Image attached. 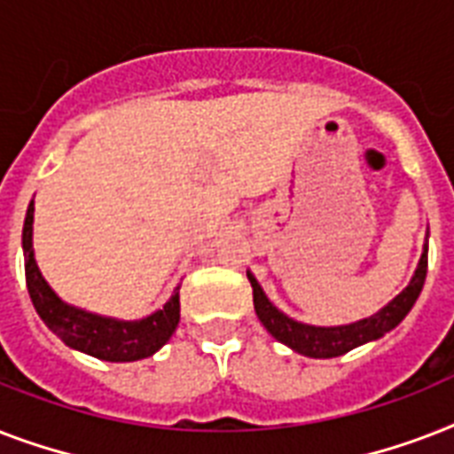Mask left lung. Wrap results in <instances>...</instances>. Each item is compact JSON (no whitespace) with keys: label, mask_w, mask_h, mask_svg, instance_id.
<instances>
[{"label":"left lung","mask_w":454,"mask_h":454,"mask_svg":"<svg viewBox=\"0 0 454 454\" xmlns=\"http://www.w3.org/2000/svg\"><path fill=\"white\" fill-rule=\"evenodd\" d=\"M429 247H424V254L419 259V266L415 270V278L410 280L405 290L394 299V301L384 306L380 313L358 320L353 325H341V327H313V325H303L292 320L285 313L273 306L266 299L262 285L256 283L254 276L247 273L249 283H252V292H254V309L256 316L262 320L266 330L283 341L285 346H290L292 351L309 356V358H337L344 356L356 346L372 341V339L384 337L388 330H394L395 325L401 323L403 317L408 316L410 309L415 306L417 297L424 287V278H427V266H429V256H427Z\"/></svg>","instance_id":"1"}]
</instances>
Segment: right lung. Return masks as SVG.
<instances>
[{"label":"right lung","mask_w":454,"mask_h":454,"mask_svg":"<svg viewBox=\"0 0 454 454\" xmlns=\"http://www.w3.org/2000/svg\"><path fill=\"white\" fill-rule=\"evenodd\" d=\"M32 214L35 202L27 207L23 226V254H25V283L30 292L32 306L44 320L49 330L60 337V341L73 346L77 351L89 353L94 358L110 360V363H129V360L148 358L153 353L169 341L181 317V303H178V287L171 299L164 303L162 310H157L144 320H113L101 317L87 310L73 309L60 301L46 280L39 273L35 256H32Z\"/></svg>","instance_id":"obj_1"}]
</instances>
